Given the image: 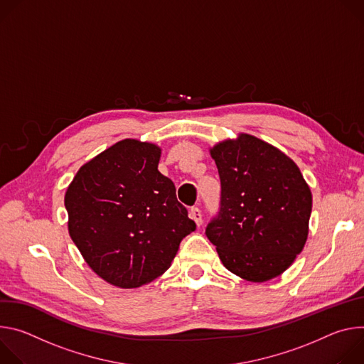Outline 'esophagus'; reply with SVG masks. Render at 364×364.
<instances>
[{
	"instance_id": "obj_1",
	"label": "esophagus",
	"mask_w": 364,
	"mask_h": 364,
	"mask_svg": "<svg viewBox=\"0 0 364 364\" xmlns=\"http://www.w3.org/2000/svg\"><path fill=\"white\" fill-rule=\"evenodd\" d=\"M191 218L196 223V225L199 227L200 224H203V213H200V210L198 207H193L191 208V213H189Z\"/></svg>"
}]
</instances>
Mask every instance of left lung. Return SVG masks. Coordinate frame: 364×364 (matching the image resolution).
I'll list each match as a JSON object with an SVG mask.
<instances>
[{"label": "left lung", "instance_id": "left-lung-1", "mask_svg": "<svg viewBox=\"0 0 364 364\" xmlns=\"http://www.w3.org/2000/svg\"><path fill=\"white\" fill-rule=\"evenodd\" d=\"M221 179V207L205 234L223 264L249 282L284 273L302 252L312 193L295 161L246 133L210 149Z\"/></svg>", "mask_w": 364, "mask_h": 364}]
</instances>
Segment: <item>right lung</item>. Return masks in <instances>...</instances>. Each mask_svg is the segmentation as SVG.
<instances>
[{"mask_svg":"<svg viewBox=\"0 0 364 364\" xmlns=\"http://www.w3.org/2000/svg\"><path fill=\"white\" fill-rule=\"evenodd\" d=\"M161 149L124 139L76 172L65 193L68 230L88 266L109 285L143 287L164 274L195 223L157 171Z\"/></svg>","mask_w":364,"mask_h":364,"instance_id":"1","label":"right lung"}]
</instances>
